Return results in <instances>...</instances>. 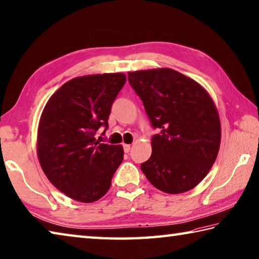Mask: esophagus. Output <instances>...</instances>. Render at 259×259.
I'll return each instance as SVG.
<instances>
[{"label":"esophagus","mask_w":259,"mask_h":259,"mask_svg":"<svg viewBox=\"0 0 259 259\" xmlns=\"http://www.w3.org/2000/svg\"><path fill=\"white\" fill-rule=\"evenodd\" d=\"M123 149H124L125 153H128L130 150V145L129 144H123Z\"/></svg>","instance_id":"obj_1"}]
</instances>
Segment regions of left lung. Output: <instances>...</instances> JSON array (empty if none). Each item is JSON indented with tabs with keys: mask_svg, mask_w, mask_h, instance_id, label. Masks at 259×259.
<instances>
[{
	"mask_svg": "<svg viewBox=\"0 0 259 259\" xmlns=\"http://www.w3.org/2000/svg\"><path fill=\"white\" fill-rule=\"evenodd\" d=\"M154 128L152 155L140 168L166 194H182L207 176L218 157L221 121L208 92L170 68L128 72Z\"/></svg>",
	"mask_w": 259,
	"mask_h": 259,
	"instance_id": "left-lung-1",
	"label": "left lung"
}]
</instances>
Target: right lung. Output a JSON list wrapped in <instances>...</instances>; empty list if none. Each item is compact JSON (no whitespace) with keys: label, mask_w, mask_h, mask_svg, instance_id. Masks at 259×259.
Here are the masks:
<instances>
[{"label":"right lung","mask_w":259,"mask_h":259,"mask_svg":"<svg viewBox=\"0 0 259 259\" xmlns=\"http://www.w3.org/2000/svg\"><path fill=\"white\" fill-rule=\"evenodd\" d=\"M124 73L88 74L62 84L46 103L37 130V156L50 182L65 196L93 203L104 196L123 161L122 145L101 144Z\"/></svg>","instance_id":"add662e5"}]
</instances>
